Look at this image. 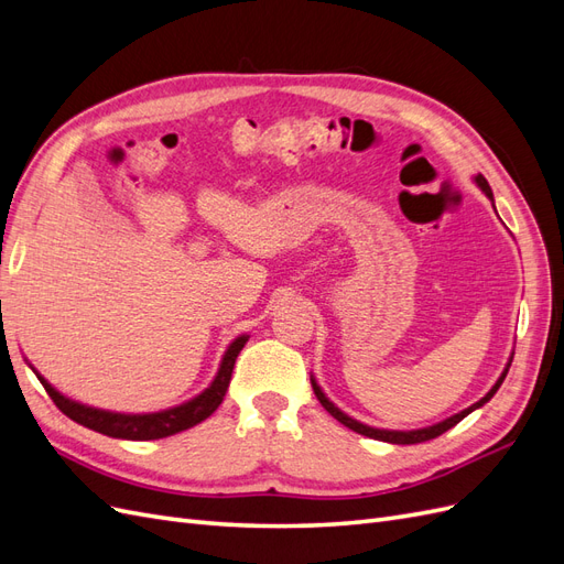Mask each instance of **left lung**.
Returning <instances> with one entry per match:
<instances>
[{
  "instance_id": "left-lung-1",
  "label": "left lung",
  "mask_w": 564,
  "mask_h": 564,
  "mask_svg": "<svg viewBox=\"0 0 564 564\" xmlns=\"http://www.w3.org/2000/svg\"><path fill=\"white\" fill-rule=\"evenodd\" d=\"M475 183H477V187H480V191L494 202V195H491V187H489V183H487V178L482 176V174H477L475 176ZM510 362H513V355L508 357V365H506V369L501 371V377L497 379V383L491 386V390L487 392V395L482 398V400H477L475 404H470L468 409H464V412H458V414H454V416H449V419H445V421H440V423H433V425H425V429H416V431H386V429H371V425H367V423H360L357 419H352V416H348V414H344L340 412V409L324 395L322 392V388L317 386V381L311 377V383H313V390H315V395H317V400H319V404L327 409V412L338 421V423H344L346 429H350V431H355V433H360V435H365V437H373V440H381V442H390V445H416V442H425V440H433V437H437V435H442V433H447L449 429H454V425L458 423V421H464L470 412H475V409H480L482 404H487L491 398H494V392H497L499 388H501V383H503V379H506V373H508V369H510Z\"/></svg>"
}]
</instances>
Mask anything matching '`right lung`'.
Segmentation results:
<instances>
[{
	"instance_id": "add662e5",
	"label": "right lung",
	"mask_w": 564,
	"mask_h": 564,
	"mask_svg": "<svg viewBox=\"0 0 564 564\" xmlns=\"http://www.w3.org/2000/svg\"><path fill=\"white\" fill-rule=\"evenodd\" d=\"M247 340H249V336L242 334L228 346L209 388H204L193 400L162 409V412H152V414L108 412V409H96L89 404L75 402L70 398H65L63 392H58L54 386H51L35 367L32 365L30 367L37 373L40 383L48 392V398L56 402L61 412L65 416H70L73 421H77L79 425H84V429H91L96 433H104L108 437H119V440H160V437H169V435H176L181 431L193 429V425L202 423L204 419H209L216 412L218 404L226 398L230 379H232L235 360H237V355H240V350L245 348Z\"/></svg>"
}]
</instances>
